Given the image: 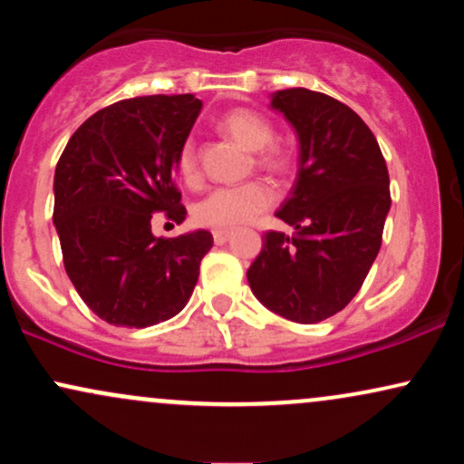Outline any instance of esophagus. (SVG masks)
I'll return each instance as SVG.
<instances>
[{
    "label": "esophagus",
    "mask_w": 464,
    "mask_h": 464,
    "mask_svg": "<svg viewBox=\"0 0 464 464\" xmlns=\"http://www.w3.org/2000/svg\"><path fill=\"white\" fill-rule=\"evenodd\" d=\"M228 237H231V231H220V228H216V231H214V242L218 244V246L227 244Z\"/></svg>",
    "instance_id": "obj_1"
}]
</instances>
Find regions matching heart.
Listing matches in <instances>:
<instances>
[{"label": "heart", "instance_id": "heart-1", "mask_svg": "<svg viewBox=\"0 0 464 464\" xmlns=\"http://www.w3.org/2000/svg\"><path fill=\"white\" fill-rule=\"evenodd\" d=\"M222 130L228 132L233 140L242 143L246 150L259 152V163L276 165L281 154L275 150H264L275 140V129L268 120L253 111H233L222 117ZM179 172L189 183L198 179V157L191 141H185L179 152ZM275 200V189L266 180H248L242 185H228L218 188L202 198L194 207V218L200 225L231 231V228L244 227L253 222L262 211L268 209Z\"/></svg>", "mask_w": 464, "mask_h": 464}]
</instances>
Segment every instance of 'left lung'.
<instances>
[{"mask_svg":"<svg viewBox=\"0 0 464 464\" xmlns=\"http://www.w3.org/2000/svg\"><path fill=\"white\" fill-rule=\"evenodd\" d=\"M299 141V169L248 268L253 295L287 321L312 324L358 295L382 246L391 180L375 135L347 104L310 89L270 95Z\"/></svg>","mask_w":464,"mask_h":464,"instance_id":"8db88e82","label":"left lung"}]
</instances>
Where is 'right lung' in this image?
<instances>
[{
	"label": "right lung",
	"instance_id": "1",
	"mask_svg": "<svg viewBox=\"0 0 464 464\" xmlns=\"http://www.w3.org/2000/svg\"><path fill=\"white\" fill-rule=\"evenodd\" d=\"M191 93L121 100L89 117L54 174V227L67 276L89 310L117 327H150L188 305L205 228L157 237L154 211L183 222L179 152L200 113Z\"/></svg>",
	"mask_w": 464,
	"mask_h": 464
}]
</instances>
